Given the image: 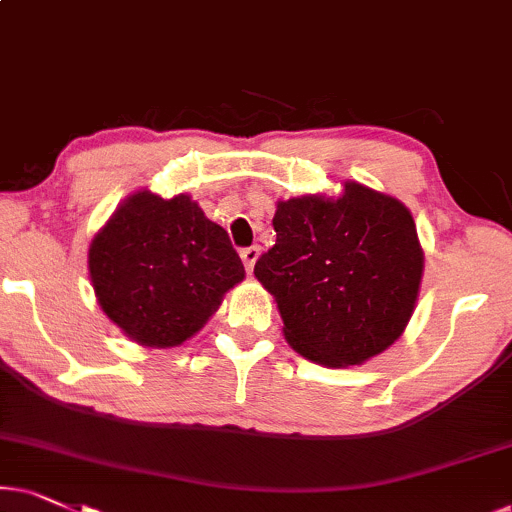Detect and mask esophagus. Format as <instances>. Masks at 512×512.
<instances>
[{
  "instance_id": "34e87169",
  "label": "esophagus",
  "mask_w": 512,
  "mask_h": 512,
  "mask_svg": "<svg viewBox=\"0 0 512 512\" xmlns=\"http://www.w3.org/2000/svg\"><path fill=\"white\" fill-rule=\"evenodd\" d=\"M258 254H261V249H258V246H246V249L239 251V256H242V261H244L246 273H251V270H254V263L258 261Z\"/></svg>"
}]
</instances>
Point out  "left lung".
Here are the masks:
<instances>
[{
  "instance_id": "8db88e82",
  "label": "left lung",
  "mask_w": 512,
  "mask_h": 512,
  "mask_svg": "<svg viewBox=\"0 0 512 512\" xmlns=\"http://www.w3.org/2000/svg\"><path fill=\"white\" fill-rule=\"evenodd\" d=\"M277 239L254 275L275 296L287 344L346 368L389 349L418 301L425 254L399 199L344 182L337 199L277 201Z\"/></svg>"
}]
</instances>
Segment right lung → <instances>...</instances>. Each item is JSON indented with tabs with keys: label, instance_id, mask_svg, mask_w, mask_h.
<instances>
[{
	"label": "right lung",
	"instance_id": "obj_1",
	"mask_svg": "<svg viewBox=\"0 0 512 512\" xmlns=\"http://www.w3.org/2000/svg\"><path fill=\"white\" fill-rule=\"evenodd\" d=\"M99 306L132 342L170 349L218 311L244 266L223 227L189 194H130L87 254Z\"/></svg>",
	"mask_w": 512,
	"mask_h": 512
}]
</instances>
